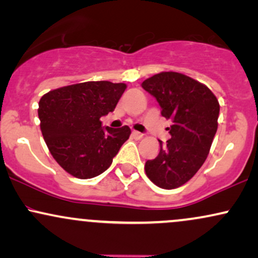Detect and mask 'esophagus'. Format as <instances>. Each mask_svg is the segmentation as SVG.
I'll list each match as a JSON object with an SVG mask.
<instances>
[{
  "mask_svg": "<svg viewBox=\"0 0 258 258\" xmlns=\"http://www.w3.org/2000/svg\"><path fill=\"white\" fill-rule=\"evenodd\" d=\"M132 136L136 139H141L142 137H143V133H141V132H138V131H133L132 132Z\"/></svg>",
  "mask_w": 258,
  "mask_h": 258,
  "instance_id": "34e87169",
  "label": "esophagus"
}]
</instances>
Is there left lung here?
<instances>
[{
	"label": "left lung",
	"mask_w": 258,
	"mask_h": 258,
	"mask_svg": "<svg viewBox=\"0 0 258 258\" xmlns=\"http://www.w3.org/2000/svg\"><path fill=\"white\" fill-rule=\"evenodd\" d=\"M142 87L158 100L161 115L172 121L171 138L155 159L146 162V173L155 185L174 189L188 182L203 166L217 131L220 104L205 85L179 73H160Z\"/></svg>",
	"instance_id": "left-lung-1"
}]
</instances>
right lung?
I'll list each match as a JSON object with an SVG mask.
<instances>
[{
	"label": "right lung",
	"instance_id": "add662e5",
	"mask_svg": "<svg viewBox=\"0 0 258 258\" xmlns=\"http://www.w3.org/2000/svg\"><path fill=\"white\" fill-rule=\"evenodd\" d=\"M125 90V84L88 81L49 91L40 99L44 142L68 173L87 179L110 166L131 130L103 127L100 117L114 111Z\"/></svg>",
	"mask_w": 258,
	"mask_h": 258
}]
</instances>
